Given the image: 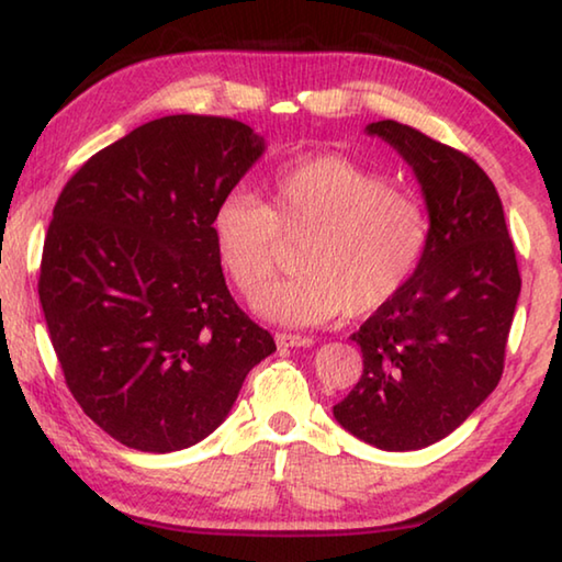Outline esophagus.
<instances>
[{
	"instance_id": "34e87169",
	"label": "esophagus",
	"mask_w": 562,
	"mask_h": 562,
	"mask_svg": "<svg viewBox=\"0 0 562 562\" xmlns=\"http://www.w3.org/2000/svg\"><path fill=\"white\" fill-rule=\"evenodd\" d=\"M274 341H278V347H280V349H292V347H312V345H315V339H312V337L288 335V331H282V335H274Z\"/></svg>"
}]
</instances>
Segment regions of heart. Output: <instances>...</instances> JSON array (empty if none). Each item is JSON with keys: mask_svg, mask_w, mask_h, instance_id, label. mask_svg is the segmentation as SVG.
Listing matches in <instances>:
<instances>
[{"mask_svg": "<svg viewBox=\"0 0 562 562\" xmlns=\"http://www.w3.org/2000/svg\"><path fill=\"white\" fill-rule=\"evenodd\" d=\"M211 233L217 260L247 300L272 282L282 240L304 243L300 278L265 292L258 310L280 325L315 327L367 317L392 302L424 258L429 217L414 190L337 154L280 168L268 203L247 190L217 201Z\"/></svg>", "mask_w": 562, "mask_h": 562, "instance_id": "1", "label": "heart"}]
</instances>
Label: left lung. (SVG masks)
Returning a JSON list of instances; mask_svg holds the SVG:
<instances>
[{"mask_svg": "<svg viewBox=\"0 0 562 562\" xmlns=\"http://www.w3.org/2000/svg\"><path fill=\"white\" fill-rule=\"evenodd\" d=\"M364 131L412 166L429 240L404 290L351 335L364 372L331 412L376 449L416 451L498 386L520 274L498 190L473 158L396 121Z\"/></svg>", "mask_w": 562, "mask_h": 562, "instance_id": "8db88e82", "label": "left lung"}]
</instances>
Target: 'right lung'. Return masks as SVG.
Returning a JSON list of instances; mask_svg holds the SVG:
<instances>
[{
    "label": "right lung",
    "mask_w": 562,
    "mask_h": 562,
    "mask_svg": "<svg viewBox=\"0 0 562 562\" xmlns=\"http://www.w3.org/2000/svg\"><path fill=\"white\" fill-rule=\"evenodd\" d=\"M265 154L221 116H164L91 156L54 205L40 300L64 379L93 424L148 453L188 449L274 351L217 260V201Z\"/></svg>",
    "instance_id": "obj_1"
}]
</instances>
